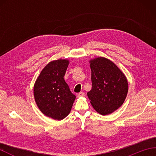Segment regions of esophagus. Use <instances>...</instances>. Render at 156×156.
Listing matches in <instances>:
<instances>
[{"instance_id":"esophagus-1","label":"esophagus","mask_w":156,"mask_h":156,"mask_svg":"<svg viewBox=\"0 0 156 156\" xmlns=\"http://www.w3.org/2000/svg\"><path fill=\"white\" fill-rule=\"evenodd\" d=\"M77 96H78V97H84V92H79V93L77 94Z\"/></svg>"}]
</instances>
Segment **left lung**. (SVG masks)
<instances>
[{"mask_svg":"<svg viewBox=\"0 0 156 156\" xmlns=\"http://www.w3.org/2000/svg\"><path fill=\"white\" fill-rule=\"evenodd\" d=\"M90 62L92 89L87 95L98 113L107 115L123 103L128 92L125 76L113 62L100 57Z\"/></svg>","mask_w":156,"mask_h":156,"instance_id":"8db88e82","label":"left lung"}]
</instances>
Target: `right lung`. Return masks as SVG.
<instances>
[{
  "label": "right lung",
  "mask_w": 156,
  "mask_h": 156,
  "mask_svg": "<svg viewBox=\"0 0 156 156\" xmlns=\"http://www.w3.org/2000/svg\"><path fill=\"white\" fill-rule=\"evenodd\" d=\"M68 64L67 59L49 62L42 69L34 85L37 107L45 115L55 120L67 117L76 98L64 78Z\"/></svg>",
  "instance_id": "obj_1"
}]
</instances>
